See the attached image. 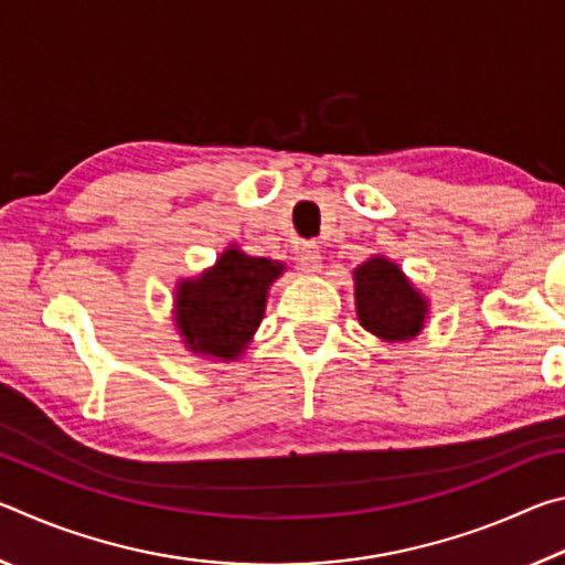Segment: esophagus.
Returning <instances> with one entry per match:
<instances>
[{
	"label": "esophagus",
	"instance_id": "1",
	"mask_svg": "<svg viewBox=\"0 0 565 565\" xmlns=\"http://www.w3.org/2000/svg\"><path fill=\"white\" fill-rule=\"evenodd\" d=\"M296 259H299V266L303 274H319L321 271V248L317 242H306L299 254H296Z\"/></svg>",
	"mask_w": 565,
	"mask_h": 565
}]
</instances>
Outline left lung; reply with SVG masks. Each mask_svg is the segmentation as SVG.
Returning <instances> with one entry per match:
<instances>
[{
	"mask_svg": "<svg viewBox=\"0 0 565 565\" xmlns=\"http://www.w3.org/2000/svg\"><path fill=\"white\" fill-rule=\"evenodd\" d=\"M361 327L384 341H408L424 327L426 301L388 259L374 256L353 271Z\"/></svg>",
	"mask_w": 565,
	"mask_h": 565,
	"instance_id": "left-lung-1",
	"label": "left lung"
}]
</instances>
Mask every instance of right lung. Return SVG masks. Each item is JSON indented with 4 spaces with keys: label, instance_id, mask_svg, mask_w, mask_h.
<instances>
[{
    "label": "right lung",
    "instance_id": "right-lung-1",
    "mask_svg": "<svg viewBox=\"0 0 565 565\" xmlns=\"http://www.w3.org/2000/svg\"><path fill=\"white\" fill-rule=\"evenodd\" d=\"M284 271L262 256L228 248L214 269L184 281L177 294V327L191 351L236 359L262 323L266 289Z\"/></svg>",
    "mask_w": 565,
    "mask_h": 565
}]
</instances>
